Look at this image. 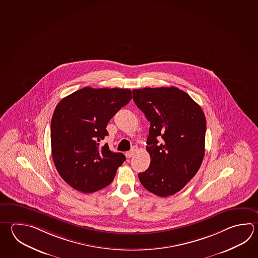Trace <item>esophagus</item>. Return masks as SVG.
Wrapping results in <instances>:
<instances>
[{"label":"esophagus","instance_id":"1","mask_svg":"<svg viewBox=\"0 0 258 258\" xmlns=\"http://www.w3.org/2000/svg\"><path fill=\"white\" fill-rule=\"evenodd\" d=\"M136 149L134 148V149H132V151H127L126 153V158H128V159H131L132 156L134 155L135 153H136Z\"/></svg>","mask_w":258,"mask_h":258}]
</instances>
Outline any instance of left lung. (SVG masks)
<instances>
[{
    "mask_svg": "<svg viewBox=\"0 0 258 258\" xmlns=\"http://www.w3.org/2000/svg\"><path fill=\"white\" fill-rule=\"evenodd\" d=\"M133 100L151 122L143 187L160 197L175 195L191 180L204 157L206 119L191 97L175 87L134 89Z\"/></svg>",
    "mask_w": 258,
    "mask_h": 258,
    "instance_id": "8db88e82",
    "label": "left lung"
}]
</instances>
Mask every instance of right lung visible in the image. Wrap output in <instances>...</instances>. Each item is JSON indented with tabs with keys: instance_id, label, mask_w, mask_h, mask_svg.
<instances>
[{
	"instance_id": "obj_1",
	"label": "right lung",
	"mask_w": 258,
	"mask_h": 258,
	"mask_svg": "<svg viewBox=\"0 0 258 258\" xmlns=\"http://www.w3.org/2000/svg\"><path fill=\"white\" fill-rule=\"evenodd\" d=\"M130 89L84 88L57 104L51 121V147L59 175L74 189L91 194L110 184L126 161L100 142L107 124L131 101Z\"/></svg>"
}]
</instances>
